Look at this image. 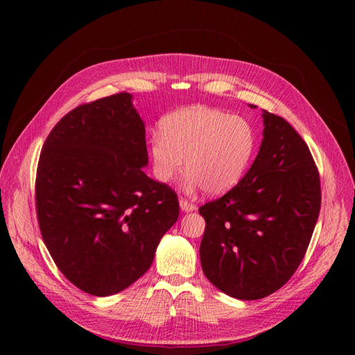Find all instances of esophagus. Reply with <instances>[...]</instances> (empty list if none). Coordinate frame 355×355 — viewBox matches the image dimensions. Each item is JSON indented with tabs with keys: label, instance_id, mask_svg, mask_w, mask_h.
<instances>
[{
	"label": "esophagus",
	"instance_id": "esophagus-1",
	"mask_svg": "<svg viewBox=\"0 0 355 355\" xmlns=\"http://www.w3.org/2000/svg\"><path fill=\"white\" fill-rule=\"evenodd\" d=\"M180 207H181L182 211H193V210H196L197 206H196V204H194L193 201L181 197V198H180Z\"/></svg>",
	"mask_w": 355,
	"mask_h": 355
}]
</instances>
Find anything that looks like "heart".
<instances>
[{
    "label": "heart",
    "instance_id": "obj_1",
    "mask_svg": "<svg viewBox=\"0 0 355 355\" xmlns=\"http://www.w3.org/2000/svg\"><path fill=\"white\" fill-rule=\"evenodd\" d=\"M151 138V158L159 181L170 182L184 170L190 187L223 194L245 175L254 155L257 135L241 116L198 106L168 116Z\"/></svg>",
    "mask_w": 355,
    "mask_h": 355
}]
</instances>
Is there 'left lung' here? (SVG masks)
<instances>
[{
  "mask_svg": "<svg viewBox=\"0 0 355 355\" xmlns=\"http://www.w3.org/2000/svg\"><path fill=\"white\" fill-rule=\"evenodd\" d=\"M263 141L248 174L198 209L209 281L243 301L281 289L301 265L321 210L320 173L301 135L263 110Z\"/></svg>",
  "mask_w": 355,
  "mask_h": 355,
  "instance_id": "obj_1",
  "label": "left lung"
}]
</instances>
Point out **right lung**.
I'll return each instance as SVG.
<instances>
[{
  "label": "right lung",
  "instance_id": "add662e5",
  "mask_svg": "<svg viewBox=\"0 0 355 355\" xmlns=\"http://www.w3.org/2000/svg\"><path fill=\"white\" fill-rule=\"evenodd\" d=\"M130 99L121 92L70 110L37 165L44 245L67 281L95 296L138 281L180 213L175 191L142 170L145 128Z\"/></svg>",
  "mask_w": 355,
  "mask_h": 355
}]
</instances>
